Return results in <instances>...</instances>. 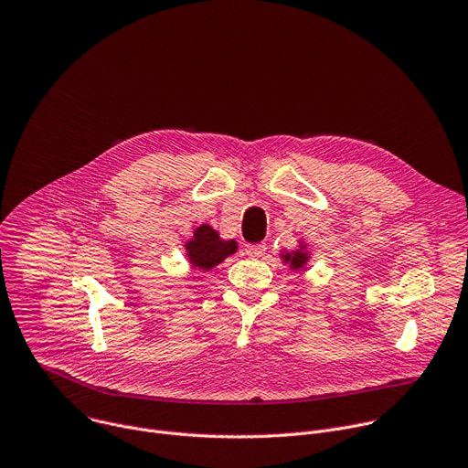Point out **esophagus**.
<instances>
[{
  "mask_svg": "<svg viewBox=\"0 0 468 468\" xmlns=\"http://www.w3.org/2000/svg\"><path fill=\"white\" fill-rule=\"evenodd\" d=\"M265 243H252V245H247L245 247V254L249 256V258H261L263 254H265Z\"/></svg>",
  "mask_w": 468,
  "mask_h": 468,
  "instance_id": "esophagus-1",
  "label": "esophagus"
}]
</instances>
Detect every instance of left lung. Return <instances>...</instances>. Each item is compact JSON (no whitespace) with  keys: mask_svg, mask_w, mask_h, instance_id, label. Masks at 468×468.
Returning <instances> with one entry per match:
<instances>
[{"mask_svg":"<svg viewBox=\"0 0 468 468\" xmlns=\"http://www.w3.org/2000/svg\"><path fill=\"white\" fill-rule=\"evenodd\" d=\"M280 260H282V263H286L292 271H306L312 260V249L304 239H299L297 249L280 250Z\"/></svg>","mask_w":468,"mask_h":468,"instance_id":"8db88e82","label":"left lung"}]
</instances>
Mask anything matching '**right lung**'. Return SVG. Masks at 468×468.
<instances>
[{"instance_id":"right-lung-1","label":"right lung","mask_w":468,"mask_h":468,"mask_svg":"<svg viewBox=\"0 0 468 468\" xmlns=\"http://www.w3.org/2000/svg\"><path fill=\"white\" fill-rule=\"evenodd\" d=\"M184 252L192 269L208 272L225 258L238 252V241L223 239L212 225L203 223L194 229L190 239L184 241Z\"/></svg>"}]
</instances>
